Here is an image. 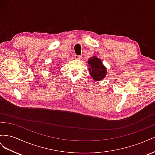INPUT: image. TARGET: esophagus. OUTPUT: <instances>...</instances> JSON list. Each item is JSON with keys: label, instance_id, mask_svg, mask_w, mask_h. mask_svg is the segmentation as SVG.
<instances>
[{"label": "esophagus", "instance_id": "obj_1", "mask_svg": "<svg viewBox=\"0 0 155 155\" xmlns=\"http://www.w3.org/2000/svg\"><path fill=\"white\" fill-rule=\"evenodd\" d=\"M81 58H82V56H81V55H77V54L74 55V58L80 60V59H81Z\"/></svg>", "mask_w": 155, "mask_h": 155}]
</instances>
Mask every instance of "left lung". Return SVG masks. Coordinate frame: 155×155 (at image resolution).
<instances>
[{"label": "left lung", "mask_w": 155, "mask_h": 155, "mask_svg": "<svg viewBox=\"0 0 155 155\" xmlns=\"http://www.w3.org/2000/svg\"><path fill=\"white\" fill-rule=\"evenodd\" d=\"M90 65L89 71L93 79L96 81L103 80L107 74V69L101 60L96 56L91 57L87 61Z\"/></svg>", "instance_id": "1"}]
</instances>
